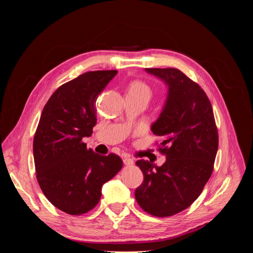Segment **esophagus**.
<instances>
[{"label":"esophagus","instance_id":"34e87169","mask_svg":"<svg viewBox=\"0 0 253 253\" xmlns=\"http://www.w3.org/2000/svg\"><path fill=\"white\" fill-rule=\"evenodd\" d=\"M124 164L126 166H132L134 164V160L131 157L126 156V157H124Z\"/></svg>","mask_w":253,"mask_h":253}]
</instances>
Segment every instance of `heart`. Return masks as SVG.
<instances>
[{"label":"heart","instance_id":"obj_1","mask_svg":"<svg viewBox=\"0 0 253 253\" xmlns=\"http://www.w3.org/2000/svg\"><path fill=\"white\" fill-rule=\"evenodd\" d=\"M127 93L143 96L147 98L148 100H150V98L152 96V88L147 83H144L142 81H134L131 83V85H129Z\"/></svg>","mask_w":253,"mask_h":253}]
</instances>
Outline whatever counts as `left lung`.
Wrapping results in <instances>:
<instances>
[{"label":"left lung","mask_w":253,"mask_h":253,"mask_svg":"<svg viewBox=\"0 0 253 253\" xmlns=\"http://www.w3.org/2000/svg\"><path fill=\"white\" fill-rule=\"evenodd\" d=\"M168 86L165 105L151 129L162 137L163 166L137 160L143 182L135 198L158 217L187 209L201 195L213 171L218 134L210 100L197 83L176 68H144Z\"/></svg>","instance_id":"left-lung-1"}]
</instances>
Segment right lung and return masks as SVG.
<instances>
[{
	"label": "right lung",
	"mask_w": 253,
	"mask_h": 253,
	"mask_svg": "<svg viewBox=\"0 0 253 253\" xmlns=\"http://www.w3.org/2000/svg\"><path fill=\"white\" fill-rule=\"evenodd\" d=\"M117 71L80 75L61 85L42 111L34 138L37 179L47 200L65 213L95 208L101 189L122 168L119 156L99 155L82 142L93 134L96 101Z\"/></svg>",
	"instance_id": "1"
}]
</instances>
